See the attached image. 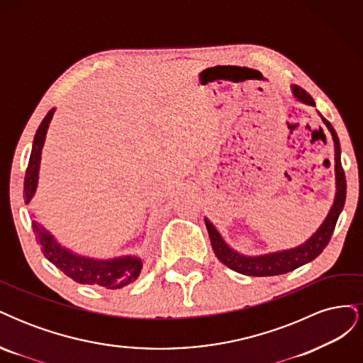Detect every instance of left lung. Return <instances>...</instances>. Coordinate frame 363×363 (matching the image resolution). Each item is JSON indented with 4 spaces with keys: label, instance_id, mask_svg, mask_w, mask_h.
I'll list each match as a JSON object with an SVG mask.
<instances>
[{
    "label": "left lung",
    "instance_id": "obj_1",
    "mask_svg": "<svg viewBox=\"0 0 363 363\" xmlns=\"http://www.w3.org/2000/svg\"><path fill=\"white\" fill-rule=\"evenodd\" d=\"M291 92L292 96L296 101H300L307 106H316L313 98L307 94L300 86L291 84ZM321 116V121L327 130L330 131L333 144H335V182H336V192H335V200L333 204L328 211L323 224L318 227L316 232L304 240L303 244L296 245L294 248L288 250H279V251H271L265 252V255L259 256H247L242 252L236 251L235 248L230 247L223 235L218 232V228L204 218V223L208 232V238H211L212 248L215 251L216 257L221 260L225 267L233 269L236 272L245 274V276H255V277H268V276H279V274H286L289 271H294L300 268L304 263L312 262L315 257H318L325 248V245L330 240L333 230L336 225L337 218L342 212L344 204H345V195H347V183H345V174L342 169V164H340V145H339V138L333 125L328 123V121L318 112Z\"/></svg>",
    "mask_w": 363,
    "mask_h": 363
}]
</instances>
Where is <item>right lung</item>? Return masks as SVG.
<instances>
[{
	"label": "right lung",
	"mask_w": 363,
	"mask_h": 363,
	"mask_svg": "<svg viewBox=\"0 0 363 363\" xmlns=\"http://www.w3.org/2000/svg\"><path fill=\"white\" fill-rule=\"evenodd\" d=\"M54 112H56V108H51L47 116L42 119L35 139H33L31 155L24 180L26 204L31 201L38 189L42 148L43 144H45L47 131ZM31 218L33 232H35L36 239L39 240L43 256L74 281L82 284H94V286H101L106 289H121L139 277L140 269L144 267L139 256L124 255L112 259H95L79 255V252L72 251L71 248L62 245L50 230L36 221L35 213H31Z\"/></svg>",
	"instance_id": "right-lung-1"
}]
</instances>
